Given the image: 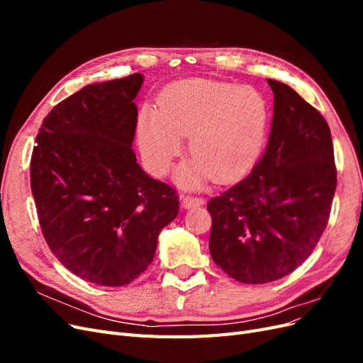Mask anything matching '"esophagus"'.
<instances>
[{
	"label": "esophagus",
	"mask_w": 363,
	"mask_h": 363,
	"mask_svg": "<svg viewBox=\"0 0 363 363\" xmlns=\"http://www.w3.org/2000/svg\"><path fill=\"white\" fill-rule=\"evenodd\" d=\"M204 204V200L201 199V196H191V195H184L182 199V206L184 208H191V207H195V206H201Z\"/></svg>",
	"instance_id": "34e87169"
}]
</instances>
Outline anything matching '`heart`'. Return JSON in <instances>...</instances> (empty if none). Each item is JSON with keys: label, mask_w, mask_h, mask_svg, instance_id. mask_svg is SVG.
I'll list each match as a JSON object with an SVG mask.
<instances>
[{"label": "heart", "mask_w": 363, "mask_h": 363, "mask_svg": "<svg viewBox=\"0 0 363 363\" xmlns=\"http://www.w3.org/2000/svg\"><path fill=\"white\" fill-rule=\"evenodd\" d=\"M269 104L255 87L195 80L164 91L157 111L138 121L140 152L157 175L167 172L191 136L194 159L179 171V182L196 188L212 177L235 182L255 167L265 147Z\"/></svg>", "instance_id": "heart-1"}]
</instances>
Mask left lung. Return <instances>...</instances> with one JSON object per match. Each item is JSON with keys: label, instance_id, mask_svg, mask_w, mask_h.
<instances>
[{"label": "left lung", "instance_id": "left-lung-1", "mask_svg": "<svg viewBox=\"0 0 363 363\" xmlns=\"http://www.w3.org/2000/svg\"><path fill=\"white\" fill-rule=\"evenodd\" d=\"M268 84L274 116L265 152L244 180L207 203L213 262L250 284L288 276L312 255L337 183L324 116L288 84Z\"/></svg>", "mask_w": 363, "mask_h": 363}]
</instances>
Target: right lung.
<instances>
[{
  "label": "right lung",
  "mask_w": 363,
  "mask_h": 363,
  "mask_svg": "<svg viewBox=\"0 0 363 363\" xmlns=\"http://www.w3.org/2000/svg\"><path fill=\"white\" fill-rule=\"evenodd\" d=\"M144 75L87 84L43 119L30 162L31 192L52 255L80 279L125 286L155 257L179 213L169 184L151 179L131 144Z\"/></svg>",
  "instance_id": "obj_1"
}]
</instances>
